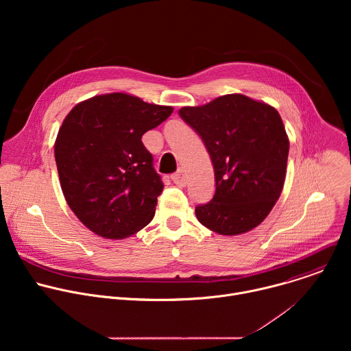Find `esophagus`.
Masks as SVG:
<instances>
[{"label":"esophagus","mask_w":351,"mask_h":351,"mask_svg":"<svg viewBox=\"0 0 351 351\" xmlns=\"http://www.w3.org/2000/svg\"><path fill=\"white\" fill-rule=\"evenodd\" d=\"M172 182L176 184V186H180V187H184L187 180H186V176H184V172L182 169H179L178 172H175L172 175Z\"/></svg>","instance_id":"obj_1"}]
</instances>
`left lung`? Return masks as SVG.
I'll return each instance as SVG.
<instances>
[{
	"mask_svg": "<svg viewBox=\"0 0 351 351\" xmlns=\"http://www.w3.org/2000/svg\"><path fill=\"white\" fill-rule=\"evenodd\" d=\"M180 118L203 138L215 172V194L195 207L198 222L223 236L258 226L282 193L289 138L279 112L243 94H226Z\"/></svg>",
	"mask_w": 351,
	"mask_h": 351,
	"instance_id": "8db88e82",
	"label": "left lung"
}]
</instances>
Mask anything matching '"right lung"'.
Wrapping results in <instances>:
<instances>
[{
	"label": "right lung",
	"instance_id": "right-lung-1",
	"mask_svg": "<svg viewBox=\"0 0 351 351\" xmlns=\"http://www.w3.org/2000/svg\"><path fill=\"white\" fill-rule=\"evenodd\" d=\"M172 111L110 93L79 103L64 119L54 145L61 189L95 234L125 239L154 218L164 184L141 137Z\"/></svg>",
	"mask_w": 351,
	"mask_h": 351
}]
</instances>
